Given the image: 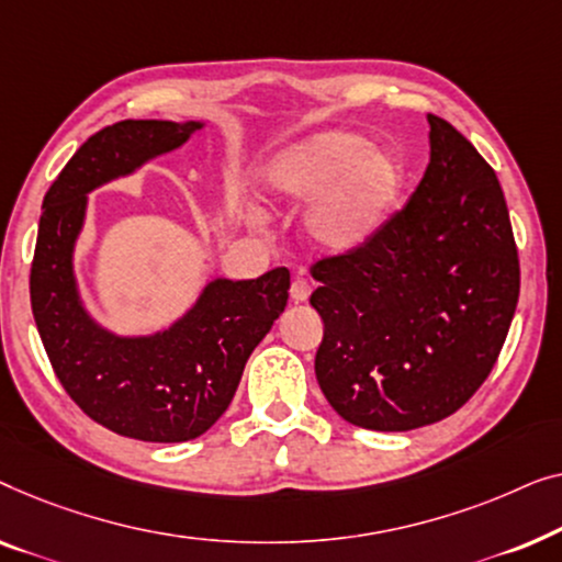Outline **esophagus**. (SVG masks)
<instances>
[{
  "instance_id": "1",
  "label": "esophagus",
  "mask_w": 562,
  "mask_h": 562,
  "mask_svg": "<svg viewBox=\"0 0 562 562\" xmlns=\"http://www.w3.org/2000/svg\"><path fill=\"white\" fill-rule=\"evenodd\" d=\"M290 297H292V303H305V300L311 297V284H307L303 278L292 280Z\"/></svg>"
}]
</instances>
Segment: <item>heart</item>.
Instances as JSON below:
<instances>
[{"label": "heart", "instance_id": "heart-1", "mask_svg": "<svg viewBox=\"0 0 562 562\" xmlns=\"http://www.w3.org/2000/svg\"><path fill=\"white\" fill-rule=\"evenodd\" d=\"M255 183L272 203L311 201L307 234L321 249L341 255L382 232L405 191V168L367 134L326 130L267 160Z\"/></svg>", "mask_w": 562, "mask_h": 562}]
</instances>
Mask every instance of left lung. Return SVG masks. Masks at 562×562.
I'll return each mask as SVG.
<instances>
[{
    "mask_svg": "<svg viewBox=\"0 0 562 562\" xmlns=\"http://www.w3.org/2000/svg\"><path fill=\"white\" fill-rule=\"evenodd\" d=\"M430 162L382 232L318 259L315 376L330 407L402 432L453 415L494 369L519 297L507 201L476 147L428 114Z\"/></svg>",
    "mask_w": 562,
    "mask_h": 562,
    "instance_id": "left-lung-1",
    "label": "left lung"
}]
</instances>
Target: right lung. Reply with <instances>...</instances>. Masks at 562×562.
<instances>
[{
	"label": "right lung",
	"instance_id": "1",
	"mask_svg": "<svg viewBox=\"0 0 562 562\" xmlns=\"http://www.w3.org/2000/svg\"><path fill=\"white\" fill-rule=\"evenodd\" d=\"M201 126L162 120L104 126L76 149L43 199L30 270L37 334L70 400L124 438L203 436L232 405L244 363L288 305L290 272L274 267L257 280H211L183 318L153 336H116L86 313L74 249L89 193L186 145Z\"/></svg>",
	"mask_w": 562,
	"mask_h": 562
}]
</instances>
